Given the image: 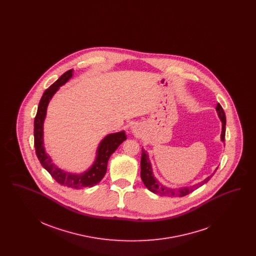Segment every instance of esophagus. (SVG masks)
I'll use <instances>...</instances> for the list:
<instances>
[{
    "instance_id": "1",
    "label": "esophagus",
    "mask_w": 256,
    "mask_h": 256,
    "mask_svg": "<svg viewBox=\"0 0 256 256\" xmlns=\"http://www.w3.org/2000/svg\"><path fill=\"white\" fill-rule=\"evenodd\" d=\"M132 132H134V135H136V136H138V135H139V128H137V126H132Z\"/></svg>"
}]
</instances>
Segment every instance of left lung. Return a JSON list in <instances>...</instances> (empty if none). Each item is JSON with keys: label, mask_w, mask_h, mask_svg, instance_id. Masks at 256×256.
Masks as SVG:
<instances>
[{"label": "left lung", "mask_w": 256, "mask_h": 256, "mask_svg": "<svg viewBox=\"0 0 256 256\" xmlns=\"http://www.w3.org/2000/svg\"><path fill=\"white\" fill-rule=\"evenodd\" d=\"M216 110L218 113L220 121H222V134H220V140L224 142V136H226V114L220 104H218L216 106ZM217 170V169H216ZM215 170V172H216ZM214 172V174H215ZM213 174L207 176L206 178L200 182L196 183L190 187H180V188H169L164 185H162L158 180L154 178L152 169V164L150 162L148 154L144 148H142V154H141V178L142 182L145 184L146 188L154 193L160 196H184L192 193L198 189V187L202 186L204 183L208 182L210 178L213 176Z\"/></svg>", "instance_id": "obj_1"}]
</instances>
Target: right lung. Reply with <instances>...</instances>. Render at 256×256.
Masks as SVG:
<instances>
[{
  "label": "right lung",
  "instance_id": "add662e5",
  "mask_svg": "<svg viewBox=\"0 0 256 256\" xmlns=\"http://www.w3.org/2000/svg\"><path fill=\"white\" fill-rule=\"evenodd\" d=\"M73 76V69L63 74L60 78L44 92L39 102L37 113L34 118V146L37 158L41 165L48 170L50 174L56 182L67 187L80 189L84 187H93L100 182L104 176L108 162L110 156L117 150V148L126 139L124 132L106 135L98 146L97 156L93 165L82 174H72L58 168L52 162L47 152H45L43 142V124L46 118L47 108L50 98L60 86L65 84Z\"/></svg>",
  "mask_w": 256,
  "mask_h": 256
}]
</instances>
